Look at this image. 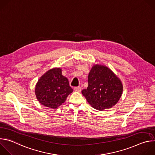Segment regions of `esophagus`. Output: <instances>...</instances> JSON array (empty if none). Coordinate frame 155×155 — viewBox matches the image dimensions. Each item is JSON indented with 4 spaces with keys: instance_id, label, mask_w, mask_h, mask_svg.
Returning <instances> with one entry per match:
<instances>
[{
    "instance_id": "obj_1",
    "label": "esophagus",
    "mask_w": 155,
    "mask_h": 155,
    "mask_svg": "<svg viewBox=\"0 0 155 155\" xmlns=\"http://www.w3.org/2000/svg\"><path fill=\"white\" fill-rule=\"evenodd\" d=\"M74 90L75 91H77V92H80L81 90V87L80 86H77V87H74Z\"/></svg>"
}]
</instances>
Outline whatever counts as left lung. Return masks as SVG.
Segmentation results:
<instances>
[{"instance_id":"left-lung-1","label":"left lung","mask_w":155,"mask_h":155,"mask_svg":"<svg viewBox=\"0 0 155 155\" xmlns=\"http://www.w3.org/2000/svg\"><path fill=\"white\" fill-rule=\"evenodd\" d=\"M88 86L81 93L92 107L104 110L114 106L120 99L123 85L120 79L105 66L94 65L87 77Z\"/></svg>"}]
</instances>
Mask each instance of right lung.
Returning <instances> with one entry per match:
<instances>
[{"label": "right lung", "mask_w": 155, "mask_h": 155, "mask_svg": "<svg viewBox=\"0 0 155 155\" xmlns=\"http://www.w3.org/2000/svg\"><path fill=\"white\" fill-rule=\"evenodd\" d=\"M72 92L68 79L62 75L60 68L51 69L43 75L35 89L39 102L52 108L60 106Z\"/></svg>", "instance_id": "right-lung-1"}]
</instances>
